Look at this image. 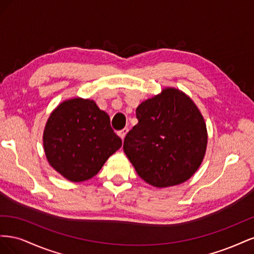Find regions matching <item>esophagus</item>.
Masks as SVG:
<instances>
[{
    "instance_id": "obj_1",
    "label": "esophagus",
    "mask_w": 254,
    "mask_h": 254,
    "mask_svg": "<svg viewBox=\"0 0 254 254\" xmlns=\"http://www.w3.org/2000/svg\"><path fill=\"white\" fill-rule=\"evenodd\" d=\"M127 132H128V128H124V129L120 130V131H118V134H119V136L121 137L122 140H124L126 134H127Z\"/></svg>"
}]
</instances>
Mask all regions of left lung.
<instances>
[{"mask_svg": "<svg viewBox=\"0 0 254 254\" xmlns=\"http://www.w3.org/2000/svg\"><path fill=\"white\" fill-rule=\"evenodd\" d=\"M136 119L123 148L137 175L156 188L189 180L207 143L205 123L194 102L182 91L166 88L137 106Z\"/></svg>", "mask_w": 254, "mask_h": 254, "instance_id": "obj_1", "label": "left lung"}]
</instances>
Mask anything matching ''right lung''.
Here are the masks:
<instances>
[{
	"instance_id": "add662e5",
	"label": "right lung",
	"mask_w": 254,
	"mask_h": 254,
	"mask_svg": "<svg viewBox=\"0 0 254 254\" xmlns=\"http://www.w3.org/2000/svg\"><path fill=\"white\" fill-rule=\"evenodd\" d=\"M121 146L109 115L94 101L80 97L61 103L51 113L43 132L50 165L73 182L94 177Z\"/></svg>"
}]
</instances>
